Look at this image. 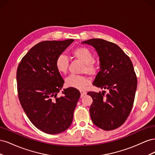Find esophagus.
Returning <instances> with one entry per match:
<instances>
[{
    "label": "esophagus",
    "instance_id": "esophagus-1",
    "mask_svg": "<svg viewBox=\"0 0 155 155\" xmlns=\"http://www.w3.org/2000/svg\"><path fill=\"white\" fill-rule=\"evenodd\" d=\"M80 93H81V97H83L85 95H86V94H87V92L84 91H80Z\"/></svg>",
    "mask_w": 155,
    "mask_h": 155
}]
</instances>
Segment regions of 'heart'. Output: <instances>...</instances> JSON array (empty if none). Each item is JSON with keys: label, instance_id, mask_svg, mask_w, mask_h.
<instances>
[{"label": "heart", "instance_id": "obj_1", "mask_svg": "<svg viewBox=\"0 0 155 155\" xmlns=\"http://www.w3.org/2000/svg\"><path fill=\"white\" fill-rule=\"evenodd\" d=\"M72 54L74 57L84 64L81 72L90 75H94L97 72V67L94 55L90 50L85 47H79L75 49ZM69 61L66 55L60 54L56 59L55 67L61 74H65L68 70ZM90 79L85 76L70 75L66 79L67 85L77 89H85L90 84Z\"/></svg>", "mask_w": 155, "mask_h": 155}]
</instances>
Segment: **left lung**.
<instances>
[{"label": "left lung", "mask_w": 155, "mask_h": 155, "mask_svg": "<svg viewBox=\"0 0 155 155\" xmlns=\"http://www.w3.org/2000/svg\"><path fill=\"white\" fill-rule=\"evenodd\" d=\"M82 44L93 46L100 59V68L93 85L109 90L88 92L93 100L91 118L98 127L110 130L119 127L127 118L133 105L137 78L130 58L119 46L101 39H91Z\"/></svg>", "instance_id": "8db88e82"}]
</instances>
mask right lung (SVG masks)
<instances>
[{
	"instance_id": "right-lung-1",
	"label": "right lung",
	"mask_w": 155,
	"mask_h": 155,
	"mask_svg": "<svg viewBox=\"0 0 155 155\" xmlns=\"http://www.w3.org/2000/svg\"><path fill=\"white\" fill-rule=\"evenodd\" d=\"M74 41L41 42L23 57L17 68V91L22 109L37 129L49 134L62 133L72 124L81 95L78 89L69 87L57 97L64 80L55 61Z\"/></svg>"
}]
</instances>
